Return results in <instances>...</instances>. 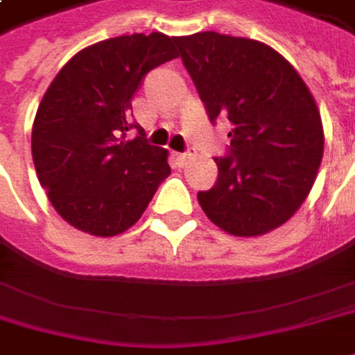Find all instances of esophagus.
Here are the masks:
<instances>
[{"mask_svg": "<svg viewBox=\"0 0 355 355\" xmlns=\"http://www.w3.org/2000/svg\"><path fill=\"white\" fill-rule=\"evenodd\" d=\"M189 159H191V153H189V151H184V153H175V162H178V166H186Z\"/></svg>", "mask_w": 355, "mask_h": 355, "instance_id": "1", "label": "esophagus"}]
</instances>
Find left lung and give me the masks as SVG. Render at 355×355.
<instances>
[{
	"label": "left lung",
	"instance_id": "left-lung-1",
	"mask_svg": "<svg viewBox=\"0 0 355 355\" xmlns=\"http://www.w3.org/2000/svg\"><path fill=\"white\" fill-rule=\"evenodd\" d=\"M211 123L230 121L218 180L198 200L223 232L254 238L286 223L308 198L324 128L308 85L270 45L200 31L175 37Z\"/></svg>",
	"mask_w": 355,
	"mask_h": 355
}]
</instances>
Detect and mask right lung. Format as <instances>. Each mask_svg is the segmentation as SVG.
<instances>
[{
  "mask_svg": "<svg viewBox=\"0 0 355 355\" xmlns=\"http://www.w3.org/2000/svg\"><path fill=\"white\" fill-rule=\"evenodd\" d=\"M173 42L155 31L89 45L63 65L37 107L31 155L40 184L85 234L112 238L132 227L171 171L168 151L128 132L137 130L133 94L148 71L178 58Z\"/></svg>",
  "mask_w": 355,
  "mask_h": 355,
  "instance_id": "right-lung-1",
  "label": "right lung"
}]
</instances>
